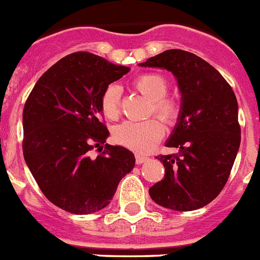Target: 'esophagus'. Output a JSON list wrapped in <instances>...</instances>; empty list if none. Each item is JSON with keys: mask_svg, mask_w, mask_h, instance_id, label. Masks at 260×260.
<instances>
[{"mask_svg": "<svg viewBox=\"0 0 260 260\" xmlns=\"http://www.w3.org/2000/svg\"><path fill=\"white\" fill-rule=\"evenodd\" d=\"M147 160H149V157H147L146 155H136V161H137V164H142L145 163V161H147Z\"/></svg>", "mask_w": 260, "mask_h": 260, "instance_id": "obj_1", "label": "esophagus"}]
</instances>
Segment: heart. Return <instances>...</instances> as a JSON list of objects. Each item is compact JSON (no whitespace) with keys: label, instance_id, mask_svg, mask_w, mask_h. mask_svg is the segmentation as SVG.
Returning <instances> with one entry per match:
<instances>
[{"label":"heart","instance_id":"1","mask_svg":"<svg viewBox=\"0 0 260 260\" xmlns=\"http://www.w3.org/2000/svg\"><path fill=\"white\" fill-rule=\"evenodd\" d=\"M132 86L150 101L149 113L173 123L179 115V104L172 97H167L168 82L157 73H144L132 82ZM120 105V89L116 84H110L104 89L100 99L101 111L108 119H115ZM164 136L163 123L152 118L140 123L124 122L114 129V141L132 151L146 154Z\"/></svg>","mask_w":260,"mask_h":260}]
</instances>
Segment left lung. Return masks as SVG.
I'll return each instance as SVG.
<instances>
[{
  "label": "left lung",
  "mask_w": 260,
  "mask_h": 260,
  "mask_svg": "<svg viewBox=\"0 0 260 260\" xmlns=\"http://www.w3.org/2000/svg\"><path fill=\"white\" fill-rule=\"evenodd\" d=\"M140 65L172 72L181 92L177 124L166 142L178 154L156 156L166 174L150 187V198L178 212L205 207L224 187L241 142L235 92L215 68L187 51L167 50Z\"/></svg>",
  "instance_id": "1"
}]
</instances>
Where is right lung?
Wrapping results in <instances>:
<instances>
[{"label":"right lung","instance_id":"right-lung-1","mask_svg":"<svg viewBox=\"0 0 260 260\" xmlns=\"http://www.w3.org/2000/svg\"><path fill=\"white\" fill-rule=\"evenodd\" d=\"M128 72L93 53H70L43 73L26 99L24 159L43 195L62 210L104 209L135 167L133 152L122 146L106 144L96 159L89 156L109 136L101 94Z\"/></svg>","mask_w":260,"mask_h":260}]
</instances>
